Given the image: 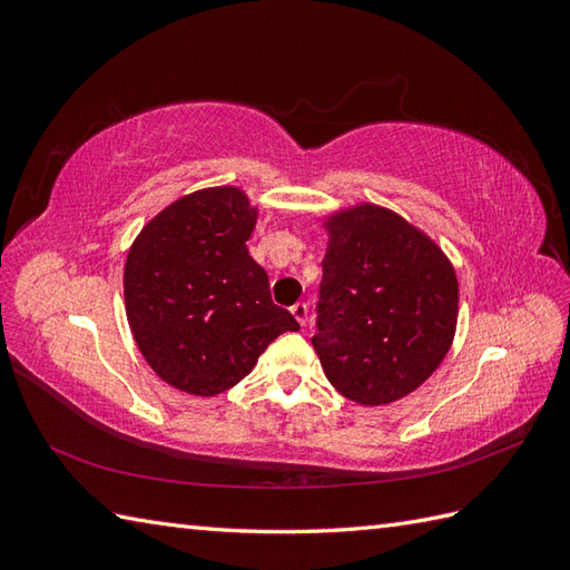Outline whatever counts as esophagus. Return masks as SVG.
<instances>
[{
    "mask_svg": "<svg viewBox=\"0 0 570 570\" xmlns=\"http://www.w3.org/2000/svg\"><path fill=\"white\" fill-rule=\"evenodd\" d=\"M289 312H292V316L297 318V323H299V325H306V321H308V306H306L304 302H297L295 306L289 308Z\"/></svg>",
    "mask_w": 570,
    "mask_h": 570,
    "instance_id": "1",
    "label": "esophagus"
}]
</instances>
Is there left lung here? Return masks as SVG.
I'll use <instances>...</instances> for the list:
<instances>
[{
  "instance_id": "8db88e82",
  "label": "left lung",
  "mask_w": 570,
  "mask_h": 570,
  "mask_svg": "<svg viewBox=\"0 0 570 570\" xmlns=\"http://www.w3.org/2000/svg\"><path fill=\"white\" fill-rule=\"evenodd\" d=\"M314 350L352 402L381 406L423 385L452 347L459 283L442 249L373 204L325 223Z\"/></svg>"
}]
</instances>
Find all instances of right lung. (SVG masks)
Returning <instances> with one entry per match:
<instances>
[{"mask_svg": "<svg viewBox=\"0 0 570 570\" xmlns=\"http://www.w3.org/2000/svg\"><path fill=\"white\" fill-rule=\"evenodd\" d=\"M256 209L237 187L187 195L151 218L132 243L126 314L161 381L197 396L226 392L268 344L299 331L271 299L268 275L247 252Z\"/></svg>", "mask_w": 570, "mask_h": 570, "instance_id": "obj_1", "label": "right lung"}]
</instances>
